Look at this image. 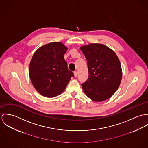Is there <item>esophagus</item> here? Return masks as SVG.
Here are the masks:
<instances>
[{"mask_svg": "<svg viewBox=\"0 0 148 148\" xmlns=\"http://www.w3.org/2000/svg\"><path fill=\"white\" fill-rule=\"evenodd\" d=\"M74 76H75V77H77V75H78L77 71H74Z\"/></svg>", "mask_w": 148, "mask_h": 148, "instance_id": "1", "label": "esophagus"}]
</instances>
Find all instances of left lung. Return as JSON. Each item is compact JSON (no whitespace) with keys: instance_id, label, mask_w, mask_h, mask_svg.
Returning <instances> with one entry per match:
<instances>
[{"instance_id":"8db88e82","label":"left lung","mask_w":148,"mask_h":148,"mask_svg":"<svg viewBox=\"0 0 148 148\" xmlns=\"http://www.w3.org/2000/svg\"><path fill=\"white\" fill-rule=\"evenodd\" d=\"M88 78L82 84L85 94L95 101L110 98L117 90L122 78L119 60L112 50L99 44L83 46Z\"/></svg>"}]
</instances>
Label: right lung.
<instances>
[{
  "label": "right lung",
  "mask_w": 148,
  "mask_h": 148,
  "mask_svg": "<svg viewBox=\"0 0 148 148\" xmlns=\"http://www.w3.org/2000/svg\"><path fill=\"white\" fill-rule=\"evenodd\" d=\"M67 50L63 44L53 42L40 48L33 54L29 65L30 79L36 90L45 97L60 95L74 76L64 59Z\"/></svg>",
  "instance_id": "obj_1"
}]
</instances>
